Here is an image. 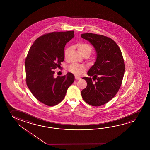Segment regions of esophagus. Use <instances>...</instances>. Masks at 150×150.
<instances>
[{
    "label": "esophagus",
    "instance_id": "obj_1",
    "mask_svg": "<svg viewBox=\"0 0 150 150\" xmlns=\"http://www.w3.org/2000/svg\"><path fill=\"white\" fill-rule=\"evenodd\" d=\"M75 79H77V80H78V79H81V77H79V76H75Z\"/></svg>",
    "mask_w": 150,
    "mask_h": 150
}]
</instances>
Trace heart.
Here are the masks:
<instances>
[{
    "mask_svg": "<svg viewBox=\"0 0 150 150\" xmlns=\"http://www.w3.org/2000/svg\"><path fill=\"white\" fill-rule=\"evenodd\" d=\"M76 47L79 50V52L83 55L85 54H88L89 56L92 52V47L88 43H79L76 45ZM70 50V47H67L65 50L64 52V57H67L69 54V51ZM69 71L72 73L73 74L76 75H80L84 71V67L83 65L81 64L73 63L69 65L68 68Z\"/></svg>",
    "mask_w": 150,
    "mask_h": 150,
    "instance_id": "heart-1",
    "label": "heart"
}]
</instances>
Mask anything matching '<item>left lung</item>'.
<instances>
[{"mask_svg": "<svg viewBox=\"0 0 150 150\" xmlns=\"http://www.w3.org/2000/svg\"><path fill=\"white\" fill-rule=\"evenodd\" d=\"M81 37L93 45L97 53L95 64L87 73L90 77L83 78L87 87L81 91V96L91 106H100L113 98L120 88L125 68L122 54L109 37L91 33Z\"/></svg>", "mask_w": 150, "mask_h": 150, "instance_id": "8db88e82", "label": "left lung"}]
</instances>
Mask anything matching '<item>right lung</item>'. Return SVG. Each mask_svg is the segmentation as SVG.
Here are the masks:
<instances>
[{
  "label": "right lung",
  "instance_id": "add662e5",
  "mask_svg": "<svg viewBox=\"0 0 150 150\" xmlns=\"http://www.w3.org/2000/svg\"><path fill=\"white\" fill-rule=\"evenodd\" d=\"M74 37V31L53 32L35 40L25 61L26 83L37 100L53 106L64 98L74 81V75L67 73L54 78V69L64 61V47Z\"/></svg>",
  "mask_w": 150,
  "mask_h": 150
}]
</instances>
